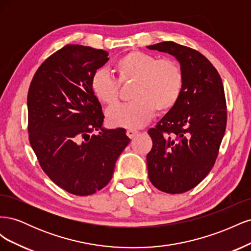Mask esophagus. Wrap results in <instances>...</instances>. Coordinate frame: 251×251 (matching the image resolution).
<instances>
[{"label": "esophagus", "mask_w": 251, "mask_h": 251, "mask_svg": "<svg viewBox=\"0 0 251 251\" xmlns=\"http://www.w3.org/2000/svg\"><path fill=\"white\" fill-rule=\"evenodd\" d=\"M137 134H138V132H137V131H135V130H131V128H130V130H127V131H126V135H127V137H128V138H131V139H133V138L135 137V136L137 135Z\"/></svg>", "instance_id": "1"}]
</instances>
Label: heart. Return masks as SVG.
Segmentation results:
<instances>
[{
    "label": "heart",
    "instance_id": "heart-1",
    "mask_svg": "<svg viewBox=\"0 0 251 251\" xmlns=\"http://www.w3.org/2000/svg\"><path fill=\"white\" fill-rule=\"evenodd\" d=\"M114 70L117 79L104 71H97L91 79L93 94L108 105L118 102L120 83L134 82L130 93L133 100L108 110L111 126L139 128L149 123L155 111L169 112L179 100L183 74L174 59H159L150 53L132 51L117 60Z\"/></svg>",
    "mask_w": 251,
    "mask_h": 251
}]
</instances>
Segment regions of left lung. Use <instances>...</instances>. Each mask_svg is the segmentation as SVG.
<instances>
[{"mask_svg":"<svg viewBox=\"0 0 251 251\" xmlns=\"http://www.w3.org/2000/svg\"><path fill=\"white\" fill-rule=\"evenodd\" d=\"M147 48L176 57L183 74L179 100L149 130V178L161 192L185 193L207 176L217 159L227 120L223 82L209 60L192 48L174 42Z\"/></svg>","mask_w":251,"mask_h":251,"instance_id":"8db88e82","label":"left lung"}]
</instances>
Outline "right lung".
<instances>
[{"label":"right lung","instance_id":"1","mask_svg":"<svg viewBox=\"0 0 251 251\" xmlns=\"http://www.w3.org/2000/svg\"><path fill=\"white\" fill-rule=\"evenodd\" d=\"M108 55L101 49L67 45L40 66L28 91L29 141L37 160L57 186L76 196L107 185L130 142L125 128L102 126L101 104L91 88Z\"/></svg>","mask_w":251,"mask_h":251}]
</instances>
